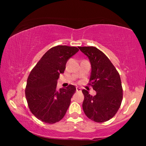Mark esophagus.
Returning <instances> with one entry per match:
<instances>
[{
  "label": "esophagus",
  "mask_w": 146,
  "mask_h": 146,
  "mask_svg": "<svg viewBox=\"0 0 146 146\" xmlns=\"http://www.w3.org/2000/svg\"><path fill=\"white\" fill-rule=\"evenodd\" d=\"M76 91H77V92H80L81 91V88H80L79 87H76Z\"/></svg>",
  "instance_id": "esophagus-1"
}]
</instances>
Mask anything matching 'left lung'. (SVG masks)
<instances>
[{
  "mask_svg": "<svg viewBox=\"0 0 146 146\" xmlns=\"http://www.w3.org/2000/svg\"><path fill=\"white\" fill-rule=\"evenodd\" d=\"M88 56L91 65L88 84L97 94L93 96L86 90L82 104L84 112L91 120L104 122L115 115L120 107L123 90L120 75L102 51L93 46L78 47Z\"/></svg>",
  "mask_w": 146,
  "mask_h": 146,
  "instance_id": "left-lung-1",
  "label": "left lung"
}]
</instances>
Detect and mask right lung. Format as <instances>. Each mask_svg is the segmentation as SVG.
<instances>
[{"label": "right lung", "mask_w": 146, "mask_h": 146, "mask_svg": "<svg viewBox=\"0 0 146 146\" xmlns=\"http://www.w3.org/2000/svg\"><path fill=\"white\" fill-rule=\"evenodd\" d=\"M76 47L56 46L49 49L29 73L25 90L31 112L42 122L54 123L62 119L76 88L56 90L60 73H64L69 58L77 53Z\"/></svg>", "instance_id": "right-lung-1"}]
</instances>
